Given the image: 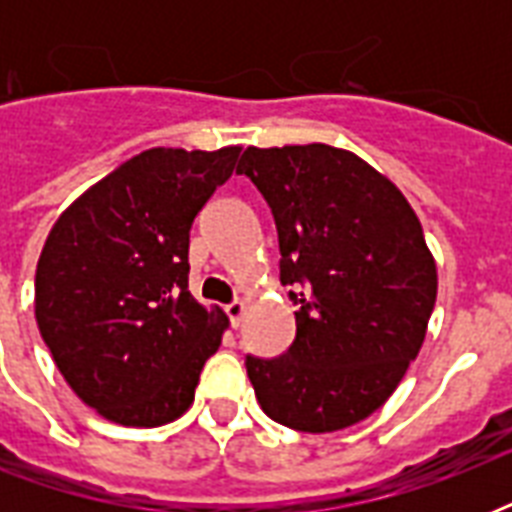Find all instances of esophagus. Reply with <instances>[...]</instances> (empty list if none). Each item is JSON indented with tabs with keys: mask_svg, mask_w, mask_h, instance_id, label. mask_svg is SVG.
<instances>
[{
	"mask_svg": "<svg viewBox=\"0 0 512 512\" xmlns=\"http://www.w3.org/2000/svg\"><path fill=\"white\" fill-rule=\"evenodd\" d=\"M225 313H228V319H231V327L239 329L241 316H244V303H241V300H233L231 305H225Z\"/></svg>",
	"mask_w": 512,
	"mask_h": 512,
	"instance_id": "1",
	"label": "esophagus"
}]
</instances>
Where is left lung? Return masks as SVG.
Wrapping results in <instances>:
<instances>
[{
  "label": "left lung",
  "instance_id": "left-lung-1",
  "mask_svg": "<svg viewBox=\"0 0 512 512\" xmlns=\"http://www.w3.org/2000/svg\"><path fill=\"white\" fill-rule=\"evenodd\" d=\"M236 172L271 207L297 305L287 353L244 358L257 401L303 433L356 425L398 388L436 305L420 220L388 177L324 143L249 146Z\"/></svg>",
  "mask_w": 512,
  "mask_h": 512
}]
</instances>
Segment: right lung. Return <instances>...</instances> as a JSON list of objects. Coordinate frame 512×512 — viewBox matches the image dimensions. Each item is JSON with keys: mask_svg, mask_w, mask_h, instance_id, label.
<instances>
[{"mask_svg": "<svg viewBox=\"0 0 512 512\" xmlns=\"http://www.w3.org/2000/svg\"><path fill=\"white\" fill-rule=\"evenodd\" d=\"M239 148H151L82 193L36 265V324L76 396L106 420L156 428L191 406L228 324L188 292L191 225Z\"/></svg>", "mask_w": 512, "mask_h": 512, "instance_id": "add662e5", "label": "right lung"}]
</instances>
